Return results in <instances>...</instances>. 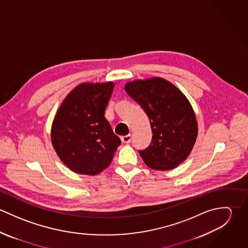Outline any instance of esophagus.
<instances>
[{
  "label": "esophagus",
  "instance_id": "34e87169",
  "mask_svg": "<svg viewBox=\"0 0 248 248\" xmlns=\"http://www.w3.org/2000/svg\"><path fill=\"white\" fill-rule=\"evenodd\" d=\"M132 140V136L131 135H126V136H123L121 138V141L123 143H130Z\"/></svg>",
  "mask_w": 248,
  "mask_h": 248
}]
</instances>
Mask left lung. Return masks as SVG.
I'll list each match as a JSON object with an SVG mask.
<instances>
[{
  "instance_id": "8db88e82",
  "label": "left lung",
  "mask_w": 248,
  "mask_h": 248,
  "mask_svg": "<svg viewBox=\"0 0 248 248\" xmlns=\"http://www.w3.org/2000/svg\"><path fill=\"white\" fill-rule=\"evenodd\" d=\"M126 93L149 117L152 141L139 153L155 170H172L187 158L198 136L191 104L172 83L162 78L138 80L125 85Z\"/></svg>"
}]
</instances>
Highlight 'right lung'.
I'll return each instance as SVG.
<instances>
[{
    "mask_svg": "<svg viewBox=\"0 0 248 248\" xmlns=\"http://www.w3.org/2000/svg\"><path fill=\"white\" fill-rule=\"evenodd\" d=\"M114 85L85 83L76 87L59 108L51 128V142L71 171L94 176L110 164L121 144L105 117Z\"/></svg>",
    "mask_w": 248,
    "mask_h": 248,
    "instance_id": "obj_1",
    "label": "right lung"
}]
</instances>
